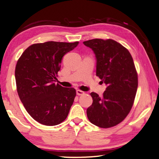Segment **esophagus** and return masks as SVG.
<instances>
[{"label": "esophagus", "instance_id": "34e87169", "mask_svg": "<svg viewBox=\"0 0 159 159\" xmlns=\"http://www.w3.org/2000/svg\"><path fill=\"white\" fill-rule=\"evenodd\" d=\"M76 92H77V94L79 95V96H81V95L84 94V92H83V91L80 90V89H77Z\"/></svg>", "mask_w": 159, "mask_h": 159}]
</instances>
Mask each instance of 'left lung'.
I'll list each match as a JSON object with an SVG mask.
<instances>
[{"label":"left lung","mask_w":159,"mask_h":159,"mask_svg":"<svg viewBox=\"0 0 159 159\" xmlns=\"http://www.w3.org/2000/svg\"><path fill=\"white\" fill-rule=\"evenodd\" d=\"M92 48L97 58V76L107 85L100 97L90 95L93 103L87 110L89 120L101 128L121 123L133 106L138 77L130 53L113 39H94L83 42Z\"/></svg>","instance_id":"left-lung-1"}]
</instances>
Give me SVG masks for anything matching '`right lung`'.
Listing matches in <instances>:
<instances>
[{
	"label": "right lung",
	"instance_id": "1",
	"mask_svg": "<svg viewBox=\"0 0 159 159\" xmlns=\"http://www.w3.org/2000/svg\"><path fill=\"white\" fill-rule=\"evenodd\" d=\"M79 42L47 41L26 49L15 67L17 91L26 111L44 125L63 122L76 97L74 88L56 84L62 58Z\"/></svg>",
	"mask_w": 159,
	"mask_h": 159
}]
</instances>
